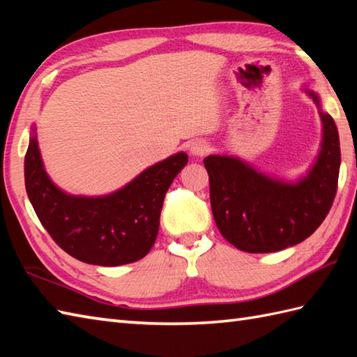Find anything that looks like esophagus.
<instances>
[{"label": "esophagus", "mask_w": 357, "mask_h": 357, "mask_svg": "<svg viewBox=\"0 0 357 357\" xmlns=\"http://www.w3.org/2000/svg\"><path fill=\"white\" fill-rule=\"evenodd\" d=\"M208 149H210V146L206 141L196 139V141L190 142V149H188V151H190L192 156H202L207 153Z\"/></svg>", "instance_id": "esophagus-1"}]
</instances>
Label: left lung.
<instances>
[{
	"mask_svg": "<svg viewBox=\"0 0 357 357\" xmlns=\"http://www.w3.org/2000/svg\"><path fill=\"white\" fill-rule=\"evenodd\" d=\"M319 112L321 149L305 174L285 179L257 170L233 155H208L210 202L215 222L231 245L248 253H273L305 241L328 215L335 199L340 147L335 121L321 96L304 87Z\"/></svg>",
	"mask_w": 357,
	"mask_h": 357,
	"instance_id": "1",
	"label": "left lung"
}]
</instances>
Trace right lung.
<instances>
[{"instance_id": "add662e5", "label": "right lung", "mask_w": 357, "mask_h": 357, "mask_svg": "<svg viewBox=\"0 0 357 357\" xmlns=\"http://www.w3.org/2000/svg\"><path fill=\"white\" fill-rule=\"evenodd\" d=\"M187 162L185 151H178L115 192L70 195L45 172L33 124L24 159L26 192L43 227L66 253L86 264L116 267L142 259L153 247L164 196Z\"/></svg>"}]
</instances>
